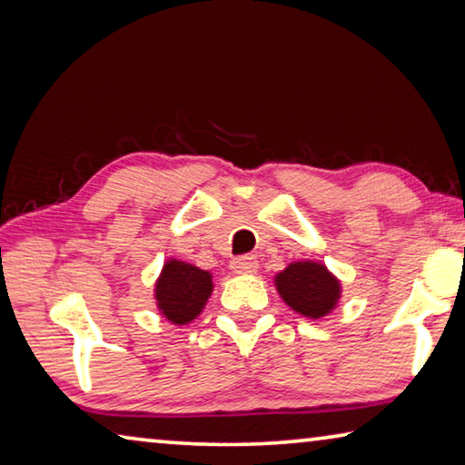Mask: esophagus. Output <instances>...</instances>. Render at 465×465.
<instances>
[{
  "label": "esophagus",
  "instance_id": "34e87169",
  "mask_svg": "<svg viewBox=\"0 0 465 465\" xmlns=\"http://www.w3.org/2000/svg\"><path fill=\"white\" fill-rule=\"evenodd\" d=\"M232 271L238 274H252L258 271V261L254 256H240L232 261Z\"/></svg>",
  "mask_w": 465,
  "mask_h": 465
}]
</instances>
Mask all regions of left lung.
<instances>
[{"label": "left lung", "instance_id": "obj_1", "mask_svg": "<svg viewBox=\"0 0 465 465\" xmlns=\"http://www.w3.org/2000/svg\"><path fill=\"white\" fill-rule=\"evenodd\" d=\"M274 287L291 310L310 320L332 313L342 293L341 281L318 261L291 262L285 271L277 272Z\"/></svg>", "mask_w": 465, "mask_h": 465}]
</instances>
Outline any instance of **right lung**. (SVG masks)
Returning a JSON list of instances; mask_svg holds the SVG:
<instances>
[{"label": "right lung", "instance_id": "right-lung-1", "mask_svg": "<svg viewBox=\"0 0 465 465\" xmlns=\"http://www.w3.org/2000/svg\"><path fill=\"white\" fill-rule=\"evenodd\" d=\"M213 293V274L191 262L170 258L155 281L153 297L163 318L176 326L191 324Z\"/></svg>", "mask_w": 465, "mask_h": 465}]
</instances>
